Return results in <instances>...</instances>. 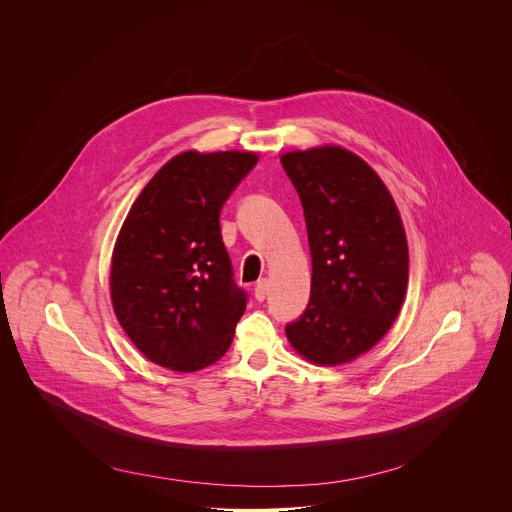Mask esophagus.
<instances>
[{
	"label": "esophagus",
	"instance_id": "1",
	"mask_svg": "<svg viewBox=\"0 0 512 512\" xmlns=\"http://www.w3.org/2000/svg\"><path fill=\"white\" fill-rule=\"evenodd\" d=\"M267 291H269L267 279L257 281V285H255V300H257V302H263V300L267 298Z\"/></svg>",
	"mask_w": 512,
	"mask_h": 512
}]
</instances>
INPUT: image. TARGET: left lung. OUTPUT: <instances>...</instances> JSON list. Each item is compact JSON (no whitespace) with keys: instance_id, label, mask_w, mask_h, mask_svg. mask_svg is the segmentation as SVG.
<instances>
[{"instance_id":"8db88e82","label":"left lung","mask_w":512,"mask_h":512,"mask_svg":"<svg viewBox=\"0 0 512 512\" xmlns=\"http://www.w3.org/2000/svg\"><path fill=\"white\" fill-rule=\"evenodd\" d=\"M281 166L300 194L312 251L310 304L285 336L312 364H346L401 312L409 279L401 214L381 176L340 145L285 152Z\"/></svg>"}]
</instances>
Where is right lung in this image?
I'll return each mask as SVG.
<instances>
[{"mask_svg": "<svg viewBox=\"0 0 512 512\" xmlns=\"http://www.w3.org/2000/svg\"><path fill=\"white\" fill-rule=\"evenodd\" d=\"M257 160L241 150L182 152L125 216L109 269L113 312L135 348L164 369L196 373L233 342L247 298L233 281L218 216Z\"/></svg>", "mask_w": 512, "mask_h": 512, "instance_id": "right-lung-1", "label": "right lung"}]
</instances>
